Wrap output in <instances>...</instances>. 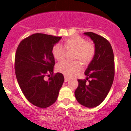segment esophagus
<instances>
[{"label": "esophagus", "instance_id": "esophagus-1", "mask_svg": "<svg viewBox=\"0 0 131 131\" xmlns=\"http://www.w3.org/2000/svg\"><path fill=\"white\" fill-rule=\"evenodd\" d=\"M69 81V78H67V77H64V82H67V81Z\"/></svg>", "mask_w": 131, "mask_h": 131}]
</instances>
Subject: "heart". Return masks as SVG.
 <instances>
[{"label": "heart", "mask_w": 131, "mask_h": 131, "mask_svg": "<svg viewBox=\"0 0 131 131\" xmlns=\"http://www.w3.org/2000/svg\"><path fill=\"white\" fill-rule=\"evenodd\" d=\"M66 50H74V59H78L83 64H87L92 61L96 53L94 45L92 42H87L85 39L79 36H72L64 40L63 42ZM64 49L59 45L53 46L52 53L55 59L61 61L65 56ZM56 69L59 72L66 76L72 77L81 70V64L79 61H64L56 65Z\"/></svg>", "instance_id": "heart-1"}]
</instances>
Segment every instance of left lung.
<instances>
[{
    "label": "left lung",
    "mask_w": 131,
    "mask_h": 131,
    "mask_svg": "<svg viewBox=\"0 0 131 131\" xmlns=\"http://www.w3.org/2000/svg\"><path fill=\"white\" fill-rule=\"evenodd\" d=\"M95 45L96 53L85 70L86 78L78 79L75 90L77 101L81 105L94 108L105 99L114 78V58L110 42L102 36L93 32H85Z\"/></svg>",
    "instance_id": "left-lung-1"
}]
</instances>
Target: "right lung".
<instances>
[{
  "label": "right lung",
  "mask_w": 131,
  "mask_h": 131,
  "mask_svg": "<svg viewBox=\"0 0 131 131\" xmlns=\"http://www.w3.org/2000/svg\"><path fill=\"white\" fill-rule=\"evenodd\" d=\"M62 37L35 34L19 43L15 57L18 83L26 98L39 108H46L57 100L64 82L61 73L53 74L52 48ZM51 75L48 81L43 78Z\"/></svg>",
  "instance_id": "right-lung-1"
}]
</instances>
